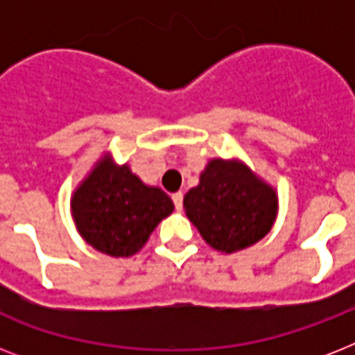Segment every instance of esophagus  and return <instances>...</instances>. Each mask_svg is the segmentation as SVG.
Returning a JSON list of instances; mask_svg holds the SVG:
<instances>
[{"mask_svg":"<svg viewBox=\"0 0 355 355\" xmlns=\"http://www.w3.org/2000/svg\"><path fill=\"white\" fill-rule=\"evenodd\" d=\"M173 205H175V208L177 210H182V200H184V195L182 191H178V193H173Z\"/></svg>","mask_w":355,"mask_h":355,"instance_id":"esophagus-1","label":"esophagus"}]
</instances>
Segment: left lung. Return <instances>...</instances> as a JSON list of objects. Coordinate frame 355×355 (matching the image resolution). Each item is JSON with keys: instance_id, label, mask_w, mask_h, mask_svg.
I'll use <instances>...</instances> for the list:
<instances>
[{"instance_id": "8db88e82", "label": "left lung", "mask_w": 355, "mask_h": 355, "mask_svg": "<svg viewBox=\"0 0 355 355\" xmlns=\"http://www.w3.org/2000/svg\"><path fill=\"white\" fill-rule=\"evenodd\" d=\"M184 208L210 247L230 254L269 234L276 193L239 162L211 160L184 197Z\"/></svg>"}]
</instances>
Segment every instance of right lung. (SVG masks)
<instances>
[{
	"label": "right lung",
	"mask_w": 355,
	"mask_h": 355,
	"mask_svg": "<svg viewBox=\"0 0 355 355\" xmlns=\"http://www.w3.org/2000/svg\"><path fill=\"white\" fill-rule=\"evenodd\" d=\"M71 210L80 236L92 247L127 258L171 214L173 202L160 188L145 186L127 166L105 160L75 191Z\"/></svg>",
	"instance_id": "1"
}]
</instances>
